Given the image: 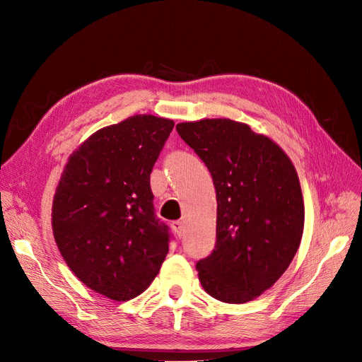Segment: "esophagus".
<instances>
[{
    "label": "esophagus",
    "mask_w": 362,
    "mask_h": 362,
    "mask_svg": "<svg viewBox=\"0 0 362 362\" xmlns=\"http://www.w3.org/2000/svg\"><path fill=\"white\" fill-rule=\"evenodd\" d=\"M172 228H174V231H175L180 237L184 234V226H182L181 221H174V222H172Z\"/></svg>",
    "instance_id": "esophagus-1"
}]
</instances>
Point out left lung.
I'll return each instance as SVG.
<instances>
[{"instance_id":"1","label":"left lung","mask_w":362,"mask_h":362,"mask_svg":"<svg viewBox=\"0 0 362 362\" xmlns=\"http://www.w3.org/2000/svg\"><path fill=\"white\" fill-rule=\"evenodd\" d=\"M208 166L216 190V243L196 264L212 298L245 303L262 295L293 259L305 208L293 163L268 136L230 119L177 125Z\"/></svg>"}]
</instances>
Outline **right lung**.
I'll return each mask as SVG.
<instances>
[{
  "label": "right lung",
  "instance_id": "add662e5",
  "mask_svg": "<svg viewBox=\"0 0 362 362\" xmlns=\"http://www.w3.org/2000/svg\"><path fill=\"white\" fill-rule=\"evenodd\" d=\"M174 128L135 115L97 131L69 159L53 202L67 267L109 299H134L159 274L172 234L153 206L150 174Z\"/></svg>",
  "mask_w": 362,
  "mask_h": 362
}]
</instances>
